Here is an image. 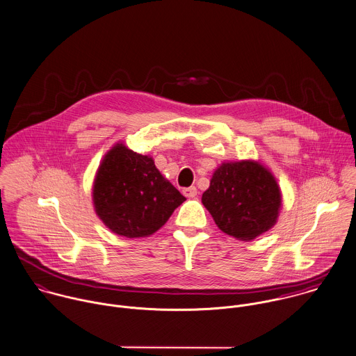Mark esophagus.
Returning <instances> with one entry per match:
<instances>
[{"mask_svg":"<svg viewBox=\"0 0 356 356\" xmlns=\"http://www.w3.org/2000/svg\"><path fill=\"white\" fill-rule=\"evenodd\" d=\"M183 194H184V197H187V198H194V197L198 194V190H197L195 187H188V188H184V190H183Z\"/></svg>","mask_w":356,"mask_h":356,"instance_id":"obj_1","label":"esophagus"}]
</instances>
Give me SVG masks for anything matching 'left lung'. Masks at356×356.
<instances>
[{
    "mask_svg": "<svg viewBox=\"0 0 356 356\" xmlns=\"http://www.w3.org/2000/svg\"><path fill=\"white\" fill-rule=\"evenodd\" d=\"M202 204L222 232L250 241L275 225L282 195L274 175L246 159L224 162L214 170Z\"/></svg>",
    "mask_w": 356,
    "mask_h": 356,
    "instance_id": "8db88e82",
    "label": "left lung"
}]
</instances>
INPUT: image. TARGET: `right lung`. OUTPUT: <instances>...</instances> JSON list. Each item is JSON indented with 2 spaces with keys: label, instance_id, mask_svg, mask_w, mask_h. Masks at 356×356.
<instances>
[{
  "label": "right lung",
  "instance_id": "add662e5",
  "mask_svg": "<svg viewBox=\"0 0 356 356\" xmlns=\"http://www.w3.org/2000/svg\"><path fill=\"white\" fill-rule=\"evenodd\" d=\"M96 214L114 234L149 236L186 198L156 169L154 159L117 143L102 159L93 181Z\"/></svg>",
  "mask_w": 356,
  "mask_h": 356
}]
</instances>
